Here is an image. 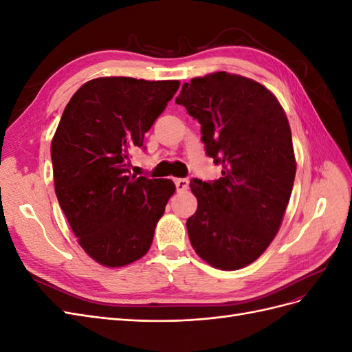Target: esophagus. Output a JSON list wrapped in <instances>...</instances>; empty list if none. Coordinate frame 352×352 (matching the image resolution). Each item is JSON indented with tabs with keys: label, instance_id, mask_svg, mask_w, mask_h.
Segmentation results:
<instances>
[{
	"label": "esophagus",
	"instance_id": "34e87169",
	"mask_svg": "<svg viewBox=\"0 0 352 352\" xmlns=\"http://www.w3.org/2000/svg\"><path fill=\"white\" fill-rule=\"evenodd\" d=\"M175 185L177 188V190H186L189 186V180L188 179H175Z\"/></svg>",
	"mask_w": 352,
	"mask_h": 352
}]
</instances>
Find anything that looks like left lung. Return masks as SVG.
<instances>
[{"label": "left lung", "mask_w": 352, "mask_h": 352, "mask_svg": "<svg viewBox=\"0 0 352 352\" xmlns=\"http://www.w3.org/2000/svg\"><path fill=\"white\" fill-rule=\"evenodd\" d=\"M201 124L212 184L190 180L198 208L186 221L195 252L220 270L257 260L279 232L296 162L291 127L274 95L252 79L216 72L184 83L176 98Z\"/></svg>", "instance_id": "left-lung-1"}]
</instances>
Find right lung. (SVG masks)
<instances>
[{
    "label": "right lung",
    "instance_id": "add662e5",
    "mask_svg": "<svg viewBox=\"0 0 352 352\" xmlns=\"http://www.w3.org/2000/svg\"><path fill=\"white\" fill-rule=\"evenodd\" d=\"M179 80L110 76L74 92L51 142L56 195L83 251L123 267L150 250L176 186L131 175V154L166 109Z\"/></svg>",
    "mask_w": 352,
    "mask_h": 352
}]
</instances>
